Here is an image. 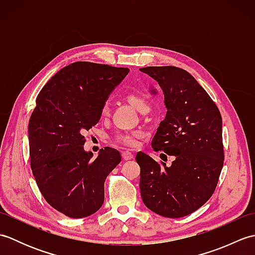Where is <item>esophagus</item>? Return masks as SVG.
<instances>
[{"mask_svg":"<svg viewBox=\"0 0 255 255\" xmlns=\"http://www.w3.org/2000/svg\"><path fill=\"white\" fill-rule=\"evenodd\" d=\"M122 156H123V159L126 161L133 159V154L131 152H129V151H124V152L122 153Z\"/></svg>","mask_w":255,"mask_h":255,"instance_id":"1","label":"esophagus"}]
</instances>
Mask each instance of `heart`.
<instances>
[{"instance_id": "b5f03b06", "label": "heart", "mask_w": 255, "mask_h": 255, "mask_svg": "<svg viewBox=\"0 0 255 255\" xmlns=\"http://www.w3.org/2000/svg\"><path fill=\"white\" fill-rule=\"evenodd\" d=\"M127 101L129 102L134 110L139 113L144 114L149 111L150 103L148 97L143 93H139V92H133V93H129L127 95ZM102 116H106L108 114V104L105 103L101 110ZM143 137V132L140 130L134 131H119L115 136L113 137V140L116 143L123 145L126 148H136L139 144V140Z\"/></svg>"}]
</instances>
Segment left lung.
Masks as SVG:
<instances>
[{"label":"left lung","instance_id":"8db88e82","mask_svg":"<svg viewBox=\"0 0 255 255\" xmlns=\"http://www.w3.org/2000/svg\"><path fill=\"white\" fill-rule=\"evenodd\" d=\"M140 71L159 83L167 110L151 145L175 156L166 166L137 153L141 197L153 213L181 218L202 207L217 186L225 159L223 119L207 92L185 70L165 66Z\"/></svg>","mask_w":255,"mask_h":255}]
</instances>
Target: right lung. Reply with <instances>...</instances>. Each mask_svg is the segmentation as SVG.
<instances>
[{"mask_svg": "<svg viewBox=\"0 0 255 255\" xmlns=\"http://www.w3.org/2000/svg\"><path fill=\"white\" fill-rule=\"evenodd\" d=\"M128 68L73 62L48 81L36 99L28 124L30 167L42 196L70 218L93 215L104 203L107 175L121 163L106 147L93 158L84 133L99 123L111 92Z\"/></svg>", "mask_w": 255, "mask_h": 255, "instance_id": "obj_1", "label": "right lung"}]
</instances>
